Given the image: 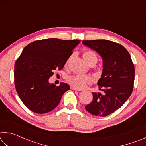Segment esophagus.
Segmentation results:
<instances>
[{"label": "esophagus", "mask_w": 146, "mask_h": 146, "mask_svg": "<svg viewBox=\"0 0 146 146\" xmlns=\"http://www.w3.org/2000/svg\"><path fill=\"white\" fill-rule=\"evenodd\" d=\"M71 89H72L73 90H76V91H82V90H81V89H79V88H76V87H72L71 88Z\"/></svg>", "instance_id": "1"}]
</instances>
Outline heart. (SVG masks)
<instances>
[{"label":"heart","mask_w":146,"mask_h":146,"mask_svg":"<svg viewBox=\"0 0 146 146\" xmlns=\"http://www.w3.org/2000/svg\"><path fill=\"white\" fill-rule=\"evenodd\" d=\"M82 55L84 58L85 59L89 65L91 66H95L98 62V54L95 51L91 50L90 49H85L82 51ZM73 55L69 56L65 62V66L67 67L69 65V63L72 58ZM92 78L89 75H75L73 76H68L67 78L68 82L73 86L76 88H84L87 84L91 82Z\"/></svg>","instance_id":"heart-1"}]
</instances>
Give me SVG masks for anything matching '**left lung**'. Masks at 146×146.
Wrapping results in <instances>:
<instances>
[{"instance_id":"obj_1","label":"left lung","mask_w":146,"mask_h":146,"mask_svg":"<svg viewBox=\"0 0 146 146\" xmlns=\"http://www.w3.org/2000/svg\"><path fill=\"white\" fill-rule=\"evenodd\" d=\"M83 44L95 50L102 58L103 71L98 88L92 102L85 106L91 114L106 117L118 110L133 92L135 66L129 52L121 44L107 40H83Z\"/></svg>"}]
</instances>
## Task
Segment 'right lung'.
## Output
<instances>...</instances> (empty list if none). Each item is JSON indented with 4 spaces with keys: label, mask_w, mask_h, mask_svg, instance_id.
<instances>
[{
    "label": "right lung",
    "mask_w": 146,
    "mask_h": 146,
    "mask_svg": "<svg viewBox=\"0 0 146 146\" xmlns=\"http://www.w3.org/2000/svg\"><path fill=\"white\" fill-rule=\"evenodd\" d=\"M79 40L43 39L29 44L15 64V86L20 98L29 110L38 114L48 113L60 102L62 96L70 89L61 82L49 84L55 70L63 69Z\"/></svg>",
    "instance_id": "add662e5"
}]
</instances>
